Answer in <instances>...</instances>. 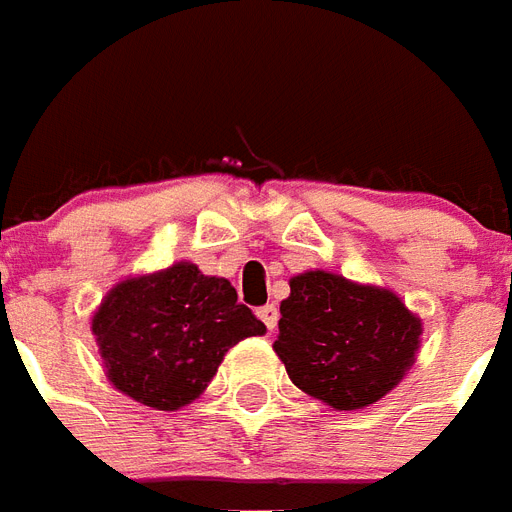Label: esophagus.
Segmentation results:
<instances>
[{
  "instance_id": "1",
  "label": "esophagus",
  "mask_w": 512,
  "mask_h": 512,
  "mask_svg": "<svg viewBox=\"0 0 512 512\" xmlns=\"http://www.w3.org/2000/svg\"><path fill=\"white\" fill-rule=\"evenodd\" d=\"M259 318L261 321H264V326H267V329H275V326H278V318H280V310L275 305H264V307H259Z\"/></svg>"
}]
</instances>
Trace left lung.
Segmentation results:
<instances>
[{"label":"left lung","mask_w":512,"mask_h":512,"mask_svg":"<svg viewBox=\"0 0 512 512\" xmlns=\"http://www.w3.org/2000/svg\"><path fill=\"white\" fill-rule=\"evenodd\" d=\"M275 353L291 383L334 410L375 405L405 378L421 348V318L391 288L337 272L288 280Z\"/></svg>","instance_id":"1"}]
</instances>
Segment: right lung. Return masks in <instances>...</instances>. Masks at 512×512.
Wrapping results in <instances>:
<instances>
[{"label":"right lung","instance_id":"right-lung-1","mask_svg":"<svg viewBox=\"0 0 512 512\" xmlns=\"http://www.w3.org/2000/svg\"><path fill=\"white\" fill-rule=\"evenodd\" d=\"M107 380L153 410L191 405L221 367L226 351L267 326L226 278L197 264L118 280L91 315Z\"/></svg>","mask_w":512,"mask_h":512}]
</instances>
